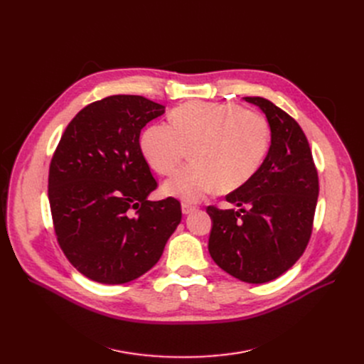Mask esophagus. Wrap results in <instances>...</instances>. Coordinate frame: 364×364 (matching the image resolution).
I'll use <instances>...</instances> for the list:
<instances>
[{
    "mask_svg": "<svg viewBox=\"0 0 364 364\" xmlns=\"http://www.w3.org/2000/svg\"><path fill=\"white\" fill-rule=\"evenodd\" d=\"M181 211H183V214H192L193 211H196V206H193L192 203H181Z\"/></svg>",
    "mask_w": 364,
    "mask_h": 364,
    "instance_id": "34e87169",
    "label": "esophagus"
}]
</instances>
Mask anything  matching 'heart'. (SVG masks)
<instances>
[{
	"label": "heart",
	"mask_w": 364,
	"mask_h": 364,
	"mask_svg": "<svg viewBox=\"0 0 364 364\" xmlns=\"http://www.w3.org/2000/svg\"><path fill=\"white\" fill-rule=\"evenodd\" d=\"M171 122L150 125L141 151L159 174H172L192 149V164L169 178L164 192L198 202L218 186L232 190L259 168L270 141V128L258 112L235 103L190 102L171 113Z\"/></svg>",
	"instance_id": "1"
}]
</instances>
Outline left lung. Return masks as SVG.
Wrapping results in <instances>:
<instances>
[{
	"label": "left lung",
	"mask_w": 364,
	"mask_h": 364,
	"mask_svg": "<svg viewBox=\"0 0 364 364\" xmlns=\"http://www.w3.org/2000/svg\"><path fill=\"white\" fill-rule=\"evenodd\" d=\"M243 99L264 112L272 144L255 174L225 196L246 209L206 208L213 220L208 250L225 273L258 284L288 272L304 254L313 232L318 176L298 122L270 100Z\"/></svg>",
	"instance_id": "left-lung-1"
}]
</instances>
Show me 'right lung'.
<instances>
[{"mask_svg":"<svg viewBox=\"0 0 364 364\" xmlns=\"http://www.w3.org/2000/svg\"><path fill=\"white\" fill-rule=\"evenodd\" d=\"M164 112L141 95H110L78 112L54 151L48 200L57 242L94 282L122 284L149 272L181 221L177 199L147 200L158 183L140 132Z\"/></svg>","mask_w":364,"mask_h":364,"instance_id":"add662e5","label":"right lung"}]
</instances>
